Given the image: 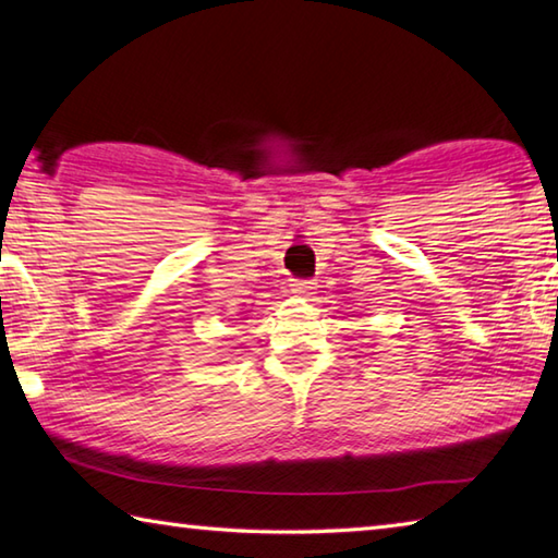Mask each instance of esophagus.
Wrapping results in <instances>:
<instances>
[{
	"label": "esophagus",
	"instance_id": "esophagus-1",
	"mask_svg": "<svg viewBox=\"0 0 558 558\" xmlns=\"http://www.w3.org/2000/svg\"><path fill=\"white\" fill-rule=\"evenodd\" d=\"M316 289H318V284L314 279H296V281H291V294H296V296H301V299H311L316 294Z\"/></svg>",
	"mask_w": 558,
	"mask_h": 558
}]
</instances>
